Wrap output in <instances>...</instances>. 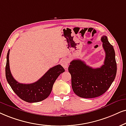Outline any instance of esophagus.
Returning a JSON list of instances; mask_svg holds the SVG:
<instances>
[{
    "label": "esophagus",
    "instance_id": "obj_1",
    "mask_svg": "<svg viewBox=\"0 0 126 126\" xmlns=\"http://www.w3.org/2000/svg\"><path fill=\"white\" fill-rule=\"evenodd\" d=\"M60 64L63 67V68H65L66 70L68 68V62L67 59H62L61 61H60Z\"/></svg>",
    "mask_w": 126,
    "mask_h": 126
}]
</instances>
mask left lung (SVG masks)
Listing matches in <instances>:
<instances>
[{"label": "left lung", "instance_id": "8db88e82", "mask_svg": "<svg viewBox=\"0 0 126 126\" xmlns=\"http://www.w3.org/2000/svg\"><path fill=\"white\" fill-rule=\"evenodd\" d=\"M101 41L106 55L104 64L101 67L94 68L79 59L73 60L68 67L73 90L81 98L101 96L109 88L115 79L117 64L113 47L105 35L102 36Z\"/></svg>", "mask_w": 126, "mask_h": 126}]
</instances>
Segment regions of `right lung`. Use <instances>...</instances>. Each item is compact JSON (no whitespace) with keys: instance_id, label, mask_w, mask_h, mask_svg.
<instances>
[{"instance_id":"add662e5","label":"right lung","mask_w":126,"mask_h":126,"mask_svg":"<svg viewBox=\"0 0 126 126\" xmlns=\"http://www.w3.org/2000/svg\"><path fill=\"white\" fill-rule=\"evenodd\" d=\"M9 53L7 55L6 65V77L8 83L22 100L29 103L38 102L45 99L51 93L56 79L61 73L64 72V68L58 64L50 68L40 79L32 84H21L13 77L9 66Z\"/></svg>"}]
</instances>
